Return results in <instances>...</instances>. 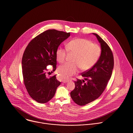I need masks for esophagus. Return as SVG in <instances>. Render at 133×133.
<instances>
[{
  "label": "esophagus",
  "mask_w": 133,
  "mask_h": 133,
  "mask_svg": "<svg viewBox=\"0 0 133 133\" xmlns=\"http://www.w3.org/2000/svg\"><path fill=\"white\" fill-rule=\"evenodd\" d=\"M70 81V78H66V79H64L63 81H62V82H63V83H67V82H69V81Z\"/></svg>",
  "instance_id": "obj_1"
}]
</instances>
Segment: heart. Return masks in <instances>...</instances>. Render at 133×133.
I'll return each mask as SVG.
<instances>
[{"instance_id": "b5f03b06", "label": "heart", "mask_w": 133, "mask_h": 133, "mask_svg": "<svg viewBox=\"0 0 133 133\" xmlns=\"http://www.w3.org/2000/svg\"><path fill=\"white\" fill-rule=\"evenodd\" d=\"M68 53L75 55L73 64H65L58 68V71L65 77L76 74L79 68L86 71L93 67L97 62L102 54V48L97 44L93 43L87 39L77 38L71 40L66 45ZM67 57L66 50L58 48L56 51V58L59 63L65 62Z\"/></svg>"}]
</instances>
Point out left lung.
Segmentation results:
<instances>
[{
	"label": "left lung",
	"mask_w": 133,
	"mask_h": 133,
	"mask_svg": "<svg viewBox=\"0 0 133 133\" xmlns=\"http://www.w3.org/2000/svg\"><path fill=\"white\" fill-rule=\"evenodd\" d=\"M101 43L102 54L95 65L81 75L85 78L74 81L75 88L70 95L75 103L84 105L97 99L107 88L114 67L113 52L107 43L97 34L93 33Z\"/></svg>",
	"instance_id": "left-lung-1"
}]
</instances>
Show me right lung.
<instances>
[{
  "label": "right lung",
  "instance_id": "add662e5",
  "mask_svg": "<svg viewBox=\"0 0 133 133\" xmlns=\"http://www.w3.org/2000/svg\"><path fill=\"white\" fill-rule=\"evenodd\" d=\"M70 32L48 30L39 34L26 46L22 59L23 82L30 96L39 103H46L54 96L61 84L56 75L46 76L47 66L56 69V51Z\"/></svg>",
  "mask_w": 133,
  "mask_h": 133
}]
</instances>
